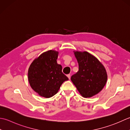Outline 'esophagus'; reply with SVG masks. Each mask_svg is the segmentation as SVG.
Returning <instances> with one entry per match:
<instances>
[{
	"instance_id": "esophagus-1",
	"label": "esophagus",
	"mask_w": 130,
	"mask_h": 130,
	"mask_svg": "<svg viewBox=\"0 0 130 130\" xmlns=\"http://www.w3.org/2000/svg\"><path fill=\"white\" fill-rule=\"evenodd\" d=\"M67 76L68 77V78L70 80V78H71V75H70V74H68V75H67Z\"/></svg>"
}]
</instances>
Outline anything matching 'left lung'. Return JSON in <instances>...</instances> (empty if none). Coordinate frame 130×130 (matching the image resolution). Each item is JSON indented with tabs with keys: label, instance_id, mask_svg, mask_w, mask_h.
<instances>
[{
	"label": "left lung",
	"instance_id": "1",
	"mask_svg": "<svg viewBox=\"0 0 130 130\" xmlns=\"http://www.w3.org/2000/svg\"><path fill=\"white\" fill-rule=\"evenodd\" d=\"M78 63V71L71 80L80 94L90 98L98 94L105 86L107 73L97 58L87 52H75Z\"/></svg>",
	"mask_w": 130,
	"mask_h": 130
}]
</instances>
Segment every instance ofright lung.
Listing matches in <instances>:
<instances>
[{
    "instance_id": "add662e5",
    "label": "right lung",
    "mask_w": 130,
    "mask_h": 130,
    "mask_svg": "<svg viewBox=\"0 0 130 130\" xmlns=\"http://www.w3.org/2000/svg\"><path fill=\"white\" fill-rule=\"evenodd\" d=\"M58 52L49 50L35 59L28 71L30 86L40 96L49 98L56 94L63 82L68 78L57 62Z\"/></svg>"
}]
</instances>
